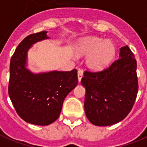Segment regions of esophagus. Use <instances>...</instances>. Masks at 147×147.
I'll use <instances>...</instances> for the list:
<instances>
[{"mask_svg":"<svg viewBox=\"0 0 147 147\" xmlns=\"http://www.w3.org/2000/svg\"><path fill=\"white\" fill-rule=\"evenodd\" d=\"M82 76H83V71L82 70H78L77 72V76H78V80L79 82H80L81 79H82Z\"/></svg>","mask_w":147,"mask_h":147,"instance_id":"obj_1","label":"esophagus"}]
</instances>
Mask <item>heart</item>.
Returning <instances> with one entry per match:
<instances>
[{
	"mask_svg": "<svg viewBox=\"0 0 147 147\" xmlns=\"http://www.w3.org/2000/svg\"><path fill=\"white\" fill-rule=\"evenodd\" d=\"M77 53L80 55H88L86 60L88 68L94 71L104 69L113 60L116 48L112 41L91 37L84 39L79 46Z\"/></svg>",
	"mask_w": 147,
	"mask_h": 147,
	"instance_id": "b5f03b06",
	"label": "heart"
}]
</instances>
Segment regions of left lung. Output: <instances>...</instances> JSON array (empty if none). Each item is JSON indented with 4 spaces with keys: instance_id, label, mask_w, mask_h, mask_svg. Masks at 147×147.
Instances as JSON below:
<instances>
[{
    "instance_id": "1",
    "label": "left lung",
    "mask_w": 147,
    "mask_h": 147,
    "mask_svg": "<svg viewBox=\"0 0 147 147\" xmlns=\"http://www.w3.org/2000/svg\"><path fill=\"white\" fill-rule=\"evenodd\" d=\"M81 84L86 88V117L97 126L112 125L131 110L138 92L137 61L128 46L122 47L119 59L100 72L85 71Z\"/></svg>"
}]
</instances>
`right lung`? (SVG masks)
Here are the masks:
<instances>
[{"mask_svg":"<svg viewBox=\"0 0 147 147\" xmlns=\"http://www.w3.org/2000/svg\"><path fill=\"white\" fill-rule=\"evenodd\" d=\"M47 31L25 37L17 47L9 65V96L24 121L48 125L59 117L67 95L78 83L77 71L34 74L26 67L28 52L37 42L49 39Z\"/></svg>","mask_w":147,"mask_h":147,"instance_id":"right-lung-1","label":"right lung"}]
</instances>
